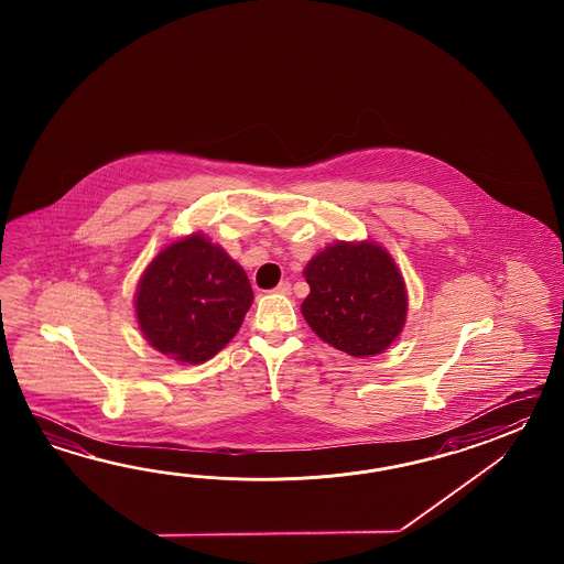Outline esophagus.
Instances as JSON below:
<instances>
[{"mask_svg": "<svg viewBox=\"0 0 564 564\" xmlns=\"http://www.w3.org/2000/svg\"><path fill=\"white\" fill-rule=\"evenodd\" d=\"M290 290H292V288H290V282H280V284L274 288V292H276V294H282V296H288V294H290Z\"/></svg>", "mask_w": 564, "mask_h": 564, "instance_id": "34e87169", "label": "esophagus"}]
</instances>
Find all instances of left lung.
<instances>
[{
    "label": "left lung",
    "instance_id": "1",
    "mask_svg": "<svg viewBox=\"0 0 564 564\" xmlns=\"http://www.w3.org/2000/svg\"><path fill=\"white\" fill-rule=\"evenodd\" d=\"M311 294L300 311L316 336L355 359L381 355L403 333L408 288L377 241H335L304 268Z\"/></svg>",
    "mask_w": 564,
    "mask_h": 564
}]
</instances>
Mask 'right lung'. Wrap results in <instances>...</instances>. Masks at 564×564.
Returning <instances> with one entry per match:
<instances>
[{"mask_svg": "<svg viewBox=\"0 0 564 564\" xmlns=\"http://www.w3.org/2000/svg\"><path fill=\"white\" fill-rule=\"evenodd\" d=\"M252 286L229 253L202 231L171 241L144 268L134 314L144 340L181 365H202L238 335Z\"/></svg>", "mask_w": 564, "mask_h": 564, "instance_id": "obj_1", "label": "right lung"}]
</instances>
